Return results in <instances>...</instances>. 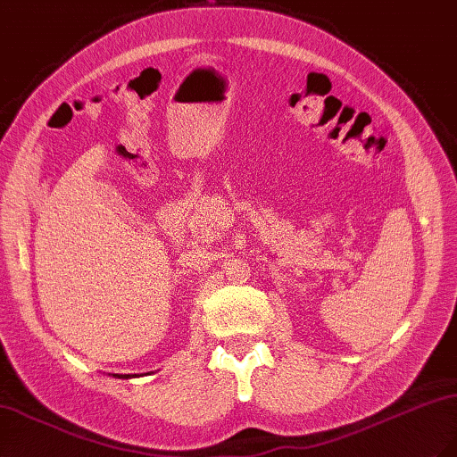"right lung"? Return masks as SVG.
I'll return each mask as SVG.
<instances>
[{
    "label": "right lung",
    "instance_id": "add662e5",
    "mask_svg": "<svg viewBox=\"0 0 457 457\" xmlns=\"http://www.w3.org/2000/svg\"><path fill=\"white\" fill-rule=\"evenodd\" d=\"M114 378H120V379H129V378H137V373H135V376H129V373H123V376H121V373H114Z\"/></svg>",
    "mask_w": 457,
    "mask_h": 457
}]
</instances>
